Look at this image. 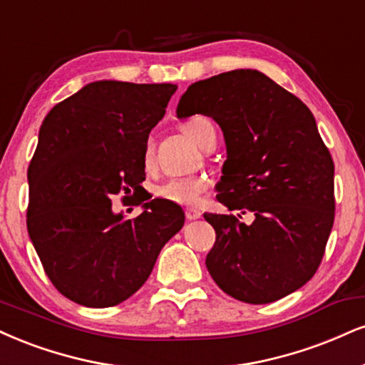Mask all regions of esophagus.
Masks as SVG:
<instances>
[{
    "instance_id": "34e87169",
    "label": "esophagus",
    "mask_w": 365,
    "mask_h": 365,
    "mask_svg": "<svg viewBox=\"0 0 365 365\" xmlns=\"http://www.w3.org/2000/svg\"><path fill=\"white\" fill-rule=\"evenodd\" d=\"M185 216H187V219H190V221H195V219H200L202 217V212H200L199 209L188 207L185 210Z\"/></svg>"
}]
</instances>
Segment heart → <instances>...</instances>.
<instances>
[{"instance_id": "heart-1", "label": "heart", "mask_w": 365, "mask_h": 365, "mask_svg": "<svg viewBox=\"0 0 365 365\" xmlns=\"http://www.w3.org/2000/svg\"><path fill=\"white\" fill-rule=\"evenodd\" d=\"M183 130L195 140L199 146L204 148L210 139L216 138V129L214 124L205 117H192L183 124ZM143 161L146 168H151L155 161V153H153V144L148 143L144 148ZM209 188V180L205 177H175L166 180L155 188V195L160 199L173 202L180 205H197L202 200Z\"/></svg>"}]
</instances>
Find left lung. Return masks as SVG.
Wrapping results in <instances>:
<instances>
[{
    "mask_svg": "<svg viewBox=\"0 0 365 365\" xmlns=\"http://www.w3.org/2000/svg\"><path fill=\"white\" fill-rule=\"evenodd\" d=\"M195 113L225 134L217 200L255 216L245 225L232 214H204L216 231L205 258L210 277L250 304L282 299L316 274L335 219V165L313 113L257 69L188 86L177 117Z\"/></svg>",
    "mask_w": 365,
    "mask_h": 365,
    "instance_id": "left-lung-1",
    "label": "left lung"
}]
</instances>
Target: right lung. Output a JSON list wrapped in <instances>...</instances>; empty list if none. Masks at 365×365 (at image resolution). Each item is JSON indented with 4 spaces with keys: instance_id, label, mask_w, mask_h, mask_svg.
Masks as SVG:
<instances>
[{
    "instance_id": "1",
    "label": "right lung",
    "mask_w": 365,
    "mask_h": 365,
    "mask_svg": "<svg viewBox=\"0 0 365 365\" xmlns=\"http://www.w3.org/2000/svg\"><path fill=\"white\" fill-rule=\"evenodd\" d=\"M177 85L95 81L43 118L29 166L27 230L47 277L86 308H110L146 282L161 248L182 230V207L143 195L144 148ZM130 191L134 220L111 210Z\"/></svg>"
}]
</instances>
